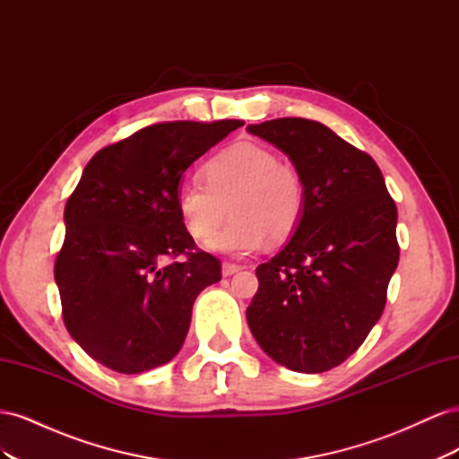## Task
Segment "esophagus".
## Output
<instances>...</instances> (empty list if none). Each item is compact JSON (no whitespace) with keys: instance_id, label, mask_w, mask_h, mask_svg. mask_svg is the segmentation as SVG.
<instances>
[{"instance_id":"34e87169","label":"esophagus","mask_w":459,"mask_h":459,"mask_svg":"<svg viewBox=\"0 0 459 459\" xmlns=\"http://www.w3.org/2000/svg\"><path fill=\"white\" fill-rule=\"evenodd\" d=\"M239 270H243V266H239V264H233V262H224V264H221V275H224V277H230V275H233L235 272H239Z\"/></svg>"}]
</instances>
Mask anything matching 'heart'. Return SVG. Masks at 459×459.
<instances>
[{
	"label": "heart",
	"mask_w": 459,
	"mask_h": 459,
	"mask_svg": "<svg viewBox=\"0 0 459 459\" xmlns=\"http://www.w3.org/2000/svg\"><path fill=\"white\" fill-rule=\"evenodd\" d=\"M203 182L179 186L176 206L193 239L211 241L218 253L247 256L266 243L285 241L307 212V184L295 164L255 143L233 145L203 166Z\"/></svg>",
	"instance_id": "1"
}]
</instances>
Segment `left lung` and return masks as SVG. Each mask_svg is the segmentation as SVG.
I'll return each mask as SVG.
<instances>
[{"label": "left lung", "instance_id": "8db88e82", "mask_svg": "<svg viewBox=\"0 0 459 459\" xmlns=\"http://www.w3.org/2000/svg\"><path fill=\"white\" fill-rule=\"evenodd\" d=\"M251 134L289 155L307 184V212L281 253L256 268L247 322L277 364L322 373L366 341L398 266L396 204L379 166L322 122L273 118Z\"/></svg>", "mask_w": 459, "mask_h": 459}]
</instances>
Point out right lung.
<instances>
[{
	"label": "right lung",
	"mask_w": 459,
	"mask_h": 459,
	"mask_svg": "<svg viewBox=\"0 0 459 459\" xmlns=\"http://www.w3.org/2000/svg\"><path fill=\"white\" fill-rule=\"evenodd\" d=\"M243 120L157 122L97 151L65 206L55 258L63 322L93 359L118 373L179 352L197 295L221 280L179 218L184 172Z\"/></svg>",
	"instance_id": "obj_1"
}]
</instances>
